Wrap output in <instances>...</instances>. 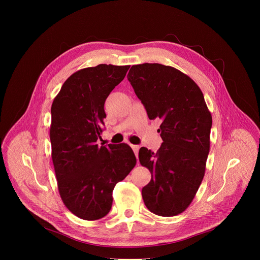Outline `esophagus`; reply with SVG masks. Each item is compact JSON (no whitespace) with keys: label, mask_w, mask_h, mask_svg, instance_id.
<instances>
[{"label":"esophagus","mask_w":260,"mask_h":260,"mask_svg":"<svg viewBox=\"0 0 260 260\" xmlns=\"http://www.w3.org/2000/svg\"><path fill=\"white\" fill-rule=\"evenodd\" d=\"M132 148H133V150H134V152H135V154H136V156H137V158H138V154H139V146H137V145H132Z\"/></svg>","instance_id":"esophagus-1"}]
</instances>
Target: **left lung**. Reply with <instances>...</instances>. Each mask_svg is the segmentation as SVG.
Masks as SVG:
<instances>
[{
    "label": "left lung",
    "mask_w": 260,
    "mask_h": 260,
    "mask_svg": "<svg viewBox=\"0 0 260 260\" xmlns=\"http://www.w3.org/2000/svg\"><path fill=\"white\" fill-rule=\"evenodd\" d=\"M127 79L149 119L162 121L157 152L139 151L140 164L151 173L142 189L144 203L158 216H176L191 204L205 176L212 115L198 84L173 67L135 64Z\"/></svg>",
    "instance_id": "1"
}]
</instances>
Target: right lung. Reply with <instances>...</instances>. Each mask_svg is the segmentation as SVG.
<instances>
[{"instance_id":"obj_1","label":"right lung","mask_w":260,"mask_h":260,"mask_svg":"<svg viewBox=\"0 0 260 260\" xmlns=\"http://www.w3.org/2000/svg\"><path fill=\"white\" fill-rule=\"evenodd\" d=\"M129 66L102 63L79 70L64 81L51 106V157L64 206L77 217L98 220L112 207L115 185L137 164L122 143L99 146L105 101Z\"/></svg>"}]
</instances>
